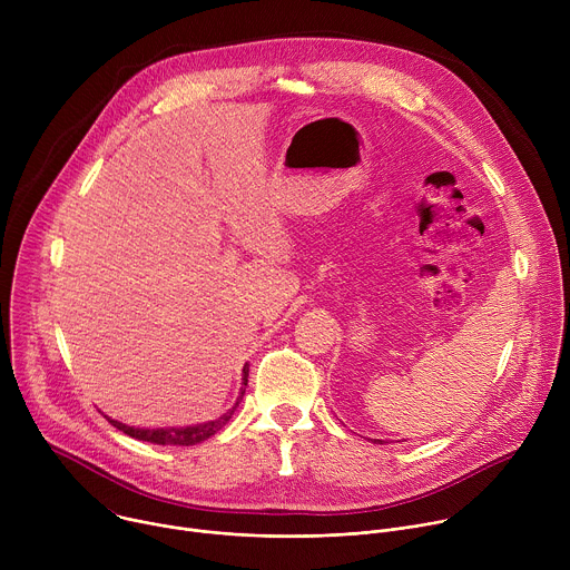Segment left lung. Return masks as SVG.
Listing matches in <instances>:
<instances>
[{
	"label": "left lung",
	"instance_id": "1",
	"mask_svg": "<svg viewBox=\"0 0 570 570\" xmlns=\"http://www.w3.org/2000/svg\"><path fill=\"white\" fill-rule=\"evenodd\" d=\"M374 442H381V440H374Z\"/></svg>",
	"mask_w": 570,
	"mask_h": 570
}]
</instances>
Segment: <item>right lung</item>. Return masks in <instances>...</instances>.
Here are the masks:
<instances>
[{"label": "right lung", "mask_w": 570, "mask_h": 570, "mask_svg": "<svg viewBox=\"0 0 570 570\" xmlns=\"http://www.w3.org/2000/svg\"><path fill=\"white\" fill-rule=\"evenodd\" d=\"M248 363L246 367H243V387L236 396V403L232 405V409L227 413H223L220 417L212 420V422H200V424H191V426H165V429H135V426H128V424H121L108 415H104L115 429L124 431L126 435L135 438V440H141V442H150V444H161V446H194V444H200L205 440H209L212 435H216L234 415L236 405L240 403L243 394H246V385H248Z\"/></svg>", "instance_id": "right-lung-1"}]
</instances>
